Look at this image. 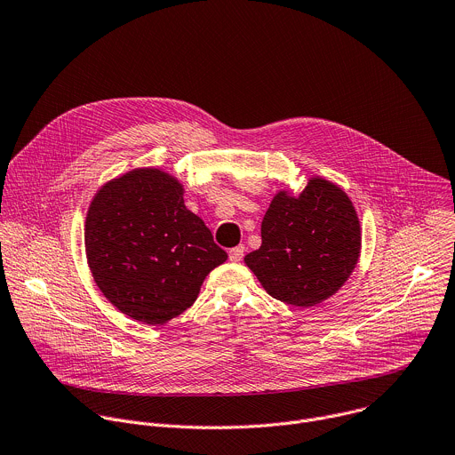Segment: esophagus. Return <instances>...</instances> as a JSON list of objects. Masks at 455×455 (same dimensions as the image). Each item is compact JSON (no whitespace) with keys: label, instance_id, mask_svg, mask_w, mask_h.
Returning <instances> with one entry per match:
<instances>
[{"label":"esophagus","instance_id":"34e87169","mask_svg":"<svg viewBox=\"0 0 455 455\" xmlns=\"http://www.w3.org/2000/svg\"><path fill=\"white\" fill-rule=\"evenodd\" d=\"M243 252H245V247L243 245H236V247L229 249V259L231 261H240L243 258Z\"/></svg>","mask_w":455,"mask_h":455}]
</instances>
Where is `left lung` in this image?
Segmentation results:
<instances>
[{
	"label": "left lung",
	"mask_w": 455,
	"mask_h": 455,
	"mask_svg": "<svg viewBox=\"0 0 455 455\" xmlns=\"http://www.w3.org/2000/svg\"><path fill=\"white\" fill-rule=\"evenodd\" d=\"M360 243L353 203L315 175L298 197L285 190L275 196L261 220V245L243 261L272 298L314 307L351 276Z\"/></svg>",
	"instance_id": "8db88e82"
}]
</instances>
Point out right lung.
<instances>
[{
    "instance_id": "obj_1",
    "label": "right lung",
    "mask_w": 455,
    "mask_h": 455,
    "mask_svg": "<svg viewBox=\"0 0 455 455\" xmlns=\"http://www.w3.org/2000/svg\"><path fill=\"white\" fill-rule=\"evenodd\" d=\"M185 188L159 168L111 179L85 217V256L102 294L134 321L161 326L190 308L210 272L228 259Z\"/></svg>"
}]
</instances>
